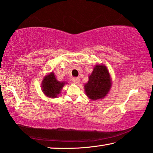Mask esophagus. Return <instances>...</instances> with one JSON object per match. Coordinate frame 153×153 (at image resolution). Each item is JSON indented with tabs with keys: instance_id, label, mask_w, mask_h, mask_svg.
I'll return each instance as SVG.
<instances>
[{
	"instance_id": "34e87169",
	"label": "esophagus",
	"mask_w": 153,
	"mask_h": 153,
	"mask_svg": "<svg viewBox=\"0 0 153 153\" xmlns=\"http://www.w3.org/2000/svg\"><path fill=\"white\" fill-rule=\"evenodd\" d=\"M72 81L74 82V83H77L79 81V77H72Z\"/></svg>"
}]
</instances>
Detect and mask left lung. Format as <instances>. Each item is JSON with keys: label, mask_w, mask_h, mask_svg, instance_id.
<instances>
[{"label": "left lung", "mask_w": 153, "mask_h": 153, "mask_svg": "<svg viewBox=\"0 0 153 153\" xmlns=\"http://www.w3.org/2000/svg\"><path fill=\"white\" fill-rule=\"evenodd\" d=\"M111 78L105 66L96 65L85 85L87 96L91 100L103 98L111 88Z\"/></svg>", "instance_id": "1"}]
</instances>
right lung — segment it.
<instances>
[{"label": "right lung", "instance_id": "add662e5", "mask_svg": "<svg viewBox=\"0 0 153 153\" xmlns=\"http://www.w3.org/2000/svg\"><path fill=\"white\" fill-rule=\"evenodd\" d=\"M64 85H65V82L58 81L56 79L54 74L51 73L43 79L42 85V91L48 97L55 98L57 97L58 94H60V91Z\"/></svg>", "mask_w": 153, "mask_h": 153}]
</instances>
